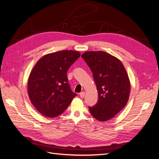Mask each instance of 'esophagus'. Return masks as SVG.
I'll return each mask as SVG.
<instances>
[{"label": "esophagus", "mask_w": 159, "mask_h": 159, "mask_svg": "<svg viewBox=\"0 0 159 159\" xmlns=\"http://www.w3.org/2000/svg\"><path fill=\"white\" fill-rule=\"evenodd\" d=\"M85 96V92H82L81 93H80V97L81 98H83Z\"/></svg>", "instance_id": "obj_1"}]
</instances>
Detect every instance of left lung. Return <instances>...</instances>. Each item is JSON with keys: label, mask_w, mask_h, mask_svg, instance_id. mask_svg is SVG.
<instances>
[{"label": "left lung", "mask_w": 159, "mask_h": 159, "mask_svg": "<svg viewBox=\"0 0 159 159\" xmlns=\"http://www.w3.org/2000/svg\"><path fill=\"white\" fill-rule=\"evenodd\" d=\"M81 57L92 70L98 92V102L89 107L90 112L96 119L107 121L128 101L130 83L126 70L118 58L105 52H85Z\"/></svg>", "instance_id": "left-lung-1"}]
</instances>
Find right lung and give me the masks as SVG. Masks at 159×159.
<instances>
[{
    "label": "right lung",
    "mask_w": 159,
    "mask_h": 159,
    "mask_svg": "<svg viewBox=\"0 0 159 159\" xmlns=\"http://www.w3.org/2000/svg\"><path fill=\"white\" fill-rule=\"evenodd\" d=\"M80 56L73 50L58 51L44 55L35 64L28 79V95L43 115L53 118L61 115L76 96L67 72Z\"/></svg>",
    "instance_id": "obj_1"
}]
</instances>
